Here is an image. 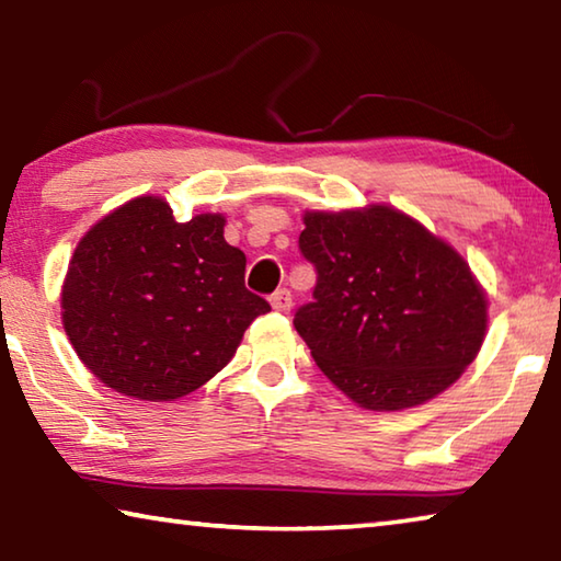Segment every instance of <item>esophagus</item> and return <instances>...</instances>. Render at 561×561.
<instances>
[{"label": "esophagus", "mask_w": 561, "mask_h": 561, "mask_svg": "<svg viewBox=\"0 0 561 561\" xmlns=\"http://www.w3.org/2000/svg\"><path fill=\"white\" fill-rule=\"evenodd\" d=\"M272 309L279 311V314H287V311H291V291L289 289H277L272 294Z\"/></svg>", "instance_id": "esophagus-1"}]
</instances>
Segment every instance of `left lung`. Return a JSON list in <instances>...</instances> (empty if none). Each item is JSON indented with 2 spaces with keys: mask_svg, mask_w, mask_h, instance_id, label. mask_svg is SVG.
Here are the masks:
<instances>
[{
  "mask_svg": "<svg viewBox=\"0 0 561 561\" xmlns=\"http://www.w3.org/2000/svg\"><path fill=\"white\" fill-rule=\"evenodd\" d=\"M304 225L317 287L294 329L329 381L368 411L421 405L458 381L488 329L468 262L388 205L307 213Z\"/></svg>",
  "mask_w": 561,
  "mask_h": 561,
  "instance_id": "left-lung-1",
  "label": "left lung"
}]
</instances>
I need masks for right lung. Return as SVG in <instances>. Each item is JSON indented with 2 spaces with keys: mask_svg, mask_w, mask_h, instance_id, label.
Returning <instances> with one entry per match:
<instances>
[{
  "mask_svg": "<svg viewBox=\"0 0 561 561\" xmlns=\"http://www.w3.org/2000/svg\"><path fill=\"white\" fill-rule=\"evenodd\" d=\"M222 215L175 222L136 197L81 237L61 289L66 336L89 371L138 401H173L222 371L270 304L244 287Z\"/></svg>",
  "mask_w": 561,
  "mask_h": 561,
  "instance_id": "right-lung-1",
  "label": "right lung"
}]
</instances>
